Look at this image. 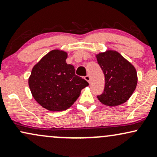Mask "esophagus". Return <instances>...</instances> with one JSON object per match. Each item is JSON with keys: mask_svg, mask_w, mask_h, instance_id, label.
<instances>
[{"mask_svg": "<svg viewBox=\"0 0 157 157\" xmlns=\"http://www.w3.org/2000/svg\"><path fill=\"white\" fill-rule=\"evenodd\" d=\"M85 80H86V81H88L89 82H90V81H91V78H90V76L89 75H86V76L85 77Z\"/></svg>", "mask_w": 157, "mask_h": 157, "instance_id": "obj_1", "label": "esophagus"}]
</instances>
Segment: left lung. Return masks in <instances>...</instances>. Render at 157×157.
I'll return each instance as SVG.
<instances>
[{"mask_svg": "<svg viewBox=\"0 0 157 157\" xmlns=\"http://www.w3.org/2000/svg\"><path fill=\"white\" fill-rule=\"evenodd\" d=\"M97 63L105 75V88L97 98L104 105L117 106L130 98L137 85L136 68L114 50L96 55Z\"/></svg>", "mask_w": 157, "mask_h": 157, "instance_id": "left-lung-1", "label": "left lung"}]
</instances>
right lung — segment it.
I'll list each match as a JSON object with an SVG mask.
<instances>
[{"instance_id":"right-lung-1","label":"right lung","mask_w":157,"mask_h":157,"mask_svg":"<svg viewBox=\"0 0 157 157\" xmlns=\"http://www.w3.org/2000/svg\"><path fill=\"white\" fill-rule=\"evenodd\" d=\"M68 54L55 49L34 66L29 78L32 96L42 107L51 111L68 109L80 97L89 82L75 75L72 65L66 63Z\"/></svg>"}]
</instances>
